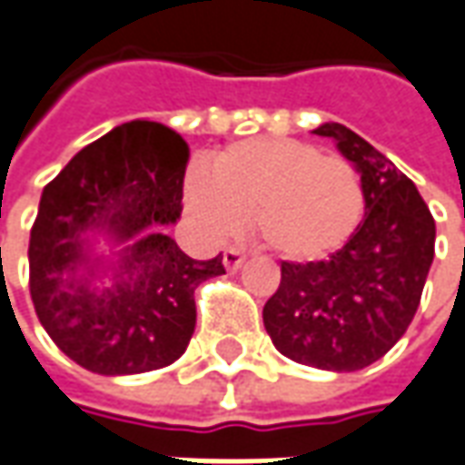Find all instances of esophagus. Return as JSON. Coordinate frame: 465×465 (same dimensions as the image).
<instances>
[{
	"instance_id": "obj_1",
	"label": "esophagus",
	"mask_w": 465,
	"mask_h": 465,
	"mask_svg": "<svg viewBox=\"0 0 465 465\" xmlns=\"http://www.w3.org/2000/svg\"><path fill=\"white\" fill-rule=\"evenodd\" d=\"M242 263H245V255L240 251H235V248H230V251L223 252V265H225L230 273H235Z\"/></svg>"
}]
</instances>
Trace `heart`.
<instances>
[{"instance_id": "1", "label": "heart", "mask_w": 465, "mask_h": 465, "mask_svg": "<svg viewBox=\"0 0 465 465\" xmlns=\"http://www.w3.org/2000/svg\"><path fill=\"white\" fill-rule=\"evenodd\" d=\"M184 210L202 232L227 240L251 214L255 235L293 263L324 261L347 245L364 217L360 172L341 156L283 136L230 143L207 172L184 177Z\"/></svg>"}]
</instances>
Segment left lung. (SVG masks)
I'll return each instance as SVG.
<instances>
[{"label": "left lung", "mask_w": 465, "mask_h": 465, "mask_svg": "<svg viewBox=\"0 0 465 465\" xmlns=\"http://www.w3.org/2000/svg\"><path fill=\"white\" fill-rule=\"evenodd\" d=\"M360 172L364 220L329 261L281 263L263 324L288 360L329 372L364 370L408 331L435 255V220L418 187L372 143L322 124Z\"/></svg>", "instance_id": "1"}]
</instances>
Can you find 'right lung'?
<instances>
[{
	"label": "right lung",
	"instance_id": "right-lung-1",
	"mask_svg": "<svg viewBox=\"0 0 465 465\" xmlns=\"http://www.w3.org/2000/svg\"><path fill=\"white\" fill-rule=\"evenodd\" d=\"M187 141L129 121L80 149L40 197L30 293L60 351L105 377L177 361L197 324L194 288L225 273L166 235L182 214ZM109 248L108 253L100 245Z\"/></svg>",
	"mask_w": 465,
	"mask_h": 465
}]
</instances>
